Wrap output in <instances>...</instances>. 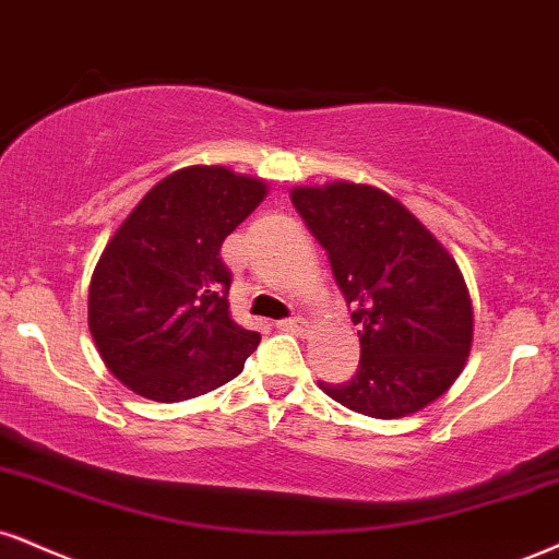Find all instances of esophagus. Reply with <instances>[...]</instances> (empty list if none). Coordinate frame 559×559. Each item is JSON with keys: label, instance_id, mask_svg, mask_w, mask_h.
Returning <instances> with one entry per match:
<instances>
[{"label": "esophagus", "instance_id": "obj_1", "mask_svg": "<svg viewBox=\"0 0 559 559\" xmlns=\"http://www.w3.org/2000/svg\"><path fill=\"white\" fill-rule=\"evenodd\" d=\"M275 325L281 328V331H288V333H305L307 331V322L301 318H288V320H278Z\"/></svg>", "mask_w": 559, "mask_h": 559}]
</instances>
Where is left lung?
Returning <instances> with one entry per match:
<instances>
[{
	"label": "left lung",
	"mask_w": 559,
	"mask_h": 559,
	"mask_svg": "<svg viewBox=\"0 0 559 559\" xmlns=\"http://www.w3.org/2000/svg\"><path fill=\"white\" fill-rule=\"evenodd\" d=\"M292 203L325 247L359 325L356 374L320 388L374 419L416 414L440 399L466 367L474 341L472 297L445 247L378 187H294Z\"/></svg>",
	"instance_id": "1"
}]
</instances>
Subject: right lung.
I'll use <instances>...</instances> for the list:
<instances>
[{
    "label": "right lung",
    "instance_id": "right-lung-1",
    "mask_svg": "<svg viewBox=\"0 0 559 559\" xmlns=\"http://www.w3.org/2000/svg\"><path fill=\"white\" fill-rule=\"evenodd\" d=\"M262 179L187 166L160 179L109 239L87 292V328L138 395L187 401L245 369L260 335L228 314L221 245L262 203Z\"/></svg>",
    "mask_w": 559,
    "mask_h": 559
}]
</instances>
